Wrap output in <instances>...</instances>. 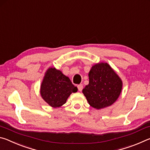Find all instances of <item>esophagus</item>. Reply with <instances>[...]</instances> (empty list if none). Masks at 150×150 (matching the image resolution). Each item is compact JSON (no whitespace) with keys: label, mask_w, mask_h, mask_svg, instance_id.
<instances>
[{"label":"esophagus","mask_w":150,"mask_h":150,"mask_svg":"<svg viewBox=\"0 0 150 150\" xmlns=\"http://www.w3.org/2000/svg\"><path fill=\"white\" fill-rule=\"evenodd\" d=\"M77 88H78V90L79 91H81L83 90V85L82 84H80V85H78L77 86Z\"/></svg>","instance_id":"1"}]
</instances>
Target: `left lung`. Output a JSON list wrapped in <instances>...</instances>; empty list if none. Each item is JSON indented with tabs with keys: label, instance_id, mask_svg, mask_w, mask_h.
Here are the masks:
<instances>
[{
	"label": "left lung",
	"instance_id": "left-lung-1",
	"mask_svg": "<svg viewBox=\"0 0 150 150\" xmlns=\"http://www.w3.org/2000/svg\"><path fill=\"white\" fill-rule=\"evenodd\" d=\"M89 82L83 89L92 107L101 109L112 105L121 93L122 82L108 63L93 65L88 73Z\"/></svg>",
	"mask_w": 150,
	"mask_h": 150
}]
</instances>
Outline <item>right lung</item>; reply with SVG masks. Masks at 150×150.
Returning a JSON list of instances; mask_svg holds the SVG:
<instances>
[{"instance_id": "add662e5", "label": "right lung", "mask_w": 150, "mask_h": 150, "mask_svg": "<svg viewBox=\"0 0 150 150\" xmlns=\"http://www.w3.org/2000/svg\"><path fill=\"white\" fill-rule=\"evenodd\" d=\"M77 87L55 68H50L45 73L40 89V94L45 102L52 107H59L66 103L72 93H76Z\"/></svg>"}]
</instances>
